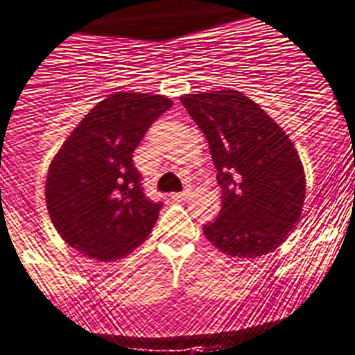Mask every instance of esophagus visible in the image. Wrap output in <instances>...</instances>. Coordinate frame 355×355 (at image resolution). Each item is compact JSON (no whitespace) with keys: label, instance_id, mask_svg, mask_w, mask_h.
<instances>
[{"label":"esophagus","instance_id":"obj_1","mask_svg":"<svg viewBox=\"0 0 355 355\" xmlns=\"http://www.w3.org/2000/svg\"><path fill=\"white\" fill-rule=\"evenodd\" d=\"M189 198V191H184V193H173L171 194V200L175 201H184Z\"/></svg>","mask_w":355,"mask_h":355}]
</instances>
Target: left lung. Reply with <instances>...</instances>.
<instances>
[{"mask_svg":"<svg viewBox=\"0 0 355 355\" xmlns=\"http://www.w3.org/2000/svg\"><path fill=\"white\" fill-rule=\"evenodd\" d=\"M205 135L220 185V214L203 233L226 256L256 259L280 247L300 220L306 193L289 135L240 91L180 96Z\"/></svg>","mask_w":355,"mask_h":355,"instance_id":"obj_1","label":"left lung"}]
</instances>
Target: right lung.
I'll list each match as a JSON object with an SVG mask.
<instances>
[{
	"instance_id": "1",
	"label": "right lung",
	"mask_w": 355,
	"mask_h": 355,
	"mask_svg": "<svg viewBox=\"0 0 355 355\" xmlns=\"http://www.w3.org/2000/svg\"><path fill=\"white\" fill-rule=\"evenodd\" d=\"M173 101L114 92L78 122L49 166L45 201L59 236L82 256L110 263L150 234L161 203L144 194L132 152Z\"/></svg>"
}]
</instances>
